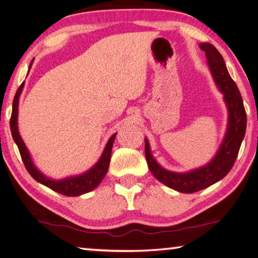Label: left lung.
<instances>
[{
	"instance_id": "left-lung-1",
	"label": "left lung",
	"mask_w": 258,
	"mask_h": 258,
	"mask_svg": "<svg viewBox=\"0 0 258 258\" xmlns=\"http://www.w3.org/2000/svg\"><path fill=\"white\" fill-rule=\"evenodd\" d=\"M199 46L206 54L209 71L217 89L223 94L229 113L228 127L216 155L208 164L199 168L184 173L171 172L157 163L151 154L149 141L147 138L145 139L146 158L152 175L165 185L182 194H192L203 190L222 180L231 171L237 159L247 126V115L241 94L230 76L223 56L211 43H202Z\"/></svg>"
}]
</instances>
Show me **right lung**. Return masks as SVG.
Listing matches in <instances>:
<instances>
[{"label":"right lung","mask_w":258,"mask_h":258,"mask_svg":"<svg viewBox=\"0 0 258 258\" xmlns=\"http://www.w3.org/2000/svg\"><path fill=\"white\" fill-rule=\"evenodd\" d=\"M32 63L33 61L29 64V69L32 67ZM24 85H25V82L19 86V89L15 95L14 103H12L10 128H11L12 138H14L16 145L18 146L20 156L21 158H23L26 169H27L28 173L32 175L34 180H36L38 183L50 187L51 190H53L55 192H59L61 195L68 196V197H77V196L84 195L86 192L94 190L95 187L101 183L103 177L106 176V174L108 172L109 164H110L112 145H113V141H115L117 133L113 134L112 137L108 140L101 157H100L99 160L95 163V165L93 167H91L89 171H86L83 174H80V175L68 176V177L61 178V180H53V178L44 175V174H43L40 169L35 166L32 156H30L27 147H26L25 142L23 141V139H21L19 130H18V106H19V98H20L21 92H23Z\"/></svg>","instance_id":"right-lung-1"}]
</instances>
